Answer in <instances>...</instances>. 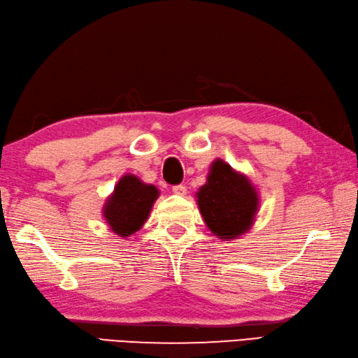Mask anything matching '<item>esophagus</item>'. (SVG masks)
Instances as JSON below:
<instances>
[{
	"mask_svg": "<svg viewBox=\"0 0 358 358\" xmlns=\"http://www.w3.org/2000/svg\"><path fill=\"white\" fill-rule=\"evenodd\" d=\"M172 192L175 196H186V186L185 185H177L172 187Z\"/></svg>",
	"mask_w": 358,
	"mask_h": 358,
	"instance_id": "1",
	"label": "esophagus"
}]
</instances>
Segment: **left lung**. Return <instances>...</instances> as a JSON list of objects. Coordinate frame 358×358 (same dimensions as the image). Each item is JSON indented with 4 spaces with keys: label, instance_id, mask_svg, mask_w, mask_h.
<instances>
[{
    "label": "left lung",
    "instance_id": "left-lung-1",
    "mask_svg": "<svg viewBox=\"0 0 358 358\" xmlns=\"http://www.w3.org/2000/svg\"><path fill=\"white\" fill-rule=\"evenodd\" d=\"M197 205L214 236L231 241L249 231L257 217L259 197L249 177L224 159H214L206 183L199 187Z\"/></svg>",
    "mask_w": 358,
    "mask_h": 358
}]
</instances>
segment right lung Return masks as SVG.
I'll return each mask as SVG.
<instances>
[{"label":"right lung","instance_id":"1","mask_svg":"<svg viewBox=\"0 0 358 358\" xmlns=\"http://www.w3.org/2000/svg\"><path fill=\"white\" fill-rule=\"evenodd\" d=\"M159 189L147 185L133 173H127L117 181L111 196L103 206V217L115 235L128 238L139 231L147 222Z\"/></svg>","mask_w":358,"mask_h":358}]
</instances>
